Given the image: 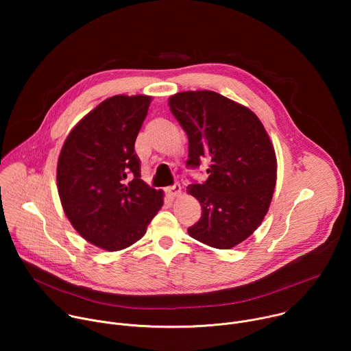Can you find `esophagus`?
<instances>
[{
  "label": "esophagus",
  "mask_w": 351,
  "mask_h": 351,
  "mask_svg": "<svg viewBox=\"0 0 351 351\" xmlns=\"http://www.w3.org/2000/svg\"><path fill=\"white\" fill-rule=\"evenodd\" d=\"M180 193H182V186H180L179 183H175L173 186H171V187L167 189V195H168L169 198H176V197L180 195Z\"/></svg>",
  "instance_id": "esophagus-1"
}]
</instances>
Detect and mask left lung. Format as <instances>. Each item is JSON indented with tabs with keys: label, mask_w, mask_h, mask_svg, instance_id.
<instances>
[{
	"label": "left lung",
	"mask_w": 351,
	"mask_h": 351,
	"mask_svg": "<svg viewBox=\"0 0 351 351\" xmlns=\"http://www.w3.org/2000/svg\"><path fill=\"white\" fill-rule=\"evenodd\" d=\"M171 112L189 138L187 167L208 161V179L189 184L202 218L189 234L228 250L245 240L268 213L276 184V156L258 117L210 90L169 97Z\"/></svg>",
	"instance_id": "left-lung-1"
}]
</instances>
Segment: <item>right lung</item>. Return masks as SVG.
Here are the masks:
<instances>
[{
    "mask_svg": "<svg viewBox=\"0 0 351 351\" xmlns=\"http://www.w3.org/2000/svg\"><path fill=\"white\" fill-rule=\"evenodd\" d=\"M149 95H114L68 134L57 165L65 215L77 233L107 252L140 240L164 204L162 190L140 179L134 141Z\"/></svg>",
    "mask_w": 351,
    "mask_h": 351,
    "instance_id": "add662e5",
    "label": "right lung"
}]
</instances>
